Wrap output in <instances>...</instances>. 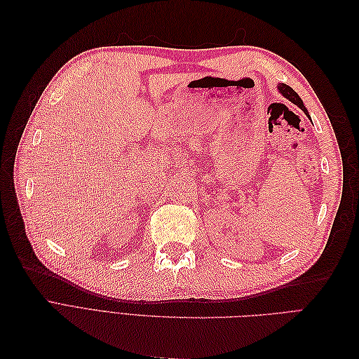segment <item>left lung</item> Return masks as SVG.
<instances>
[{
	"mask_svg": "<svg viewBox=\"0 0 359 359\" xmlns=\"http://www.w3.org/2000/svg\"><path fill=\"white\" fill-rule=\"evenodd\" d=\"M277 90H278V93L285 97V99H287L289 102H292L293 104H297L298 107H301V111H304V114H306L309 118H310V115H309V111L306 109V106H304V103H302V100H301V97L293 91L289 85H286V83H278L277 85Z\"/></svg>",
	"mask_w": 359,
	"mask_h": 359,
	"instance_id": "left-lung-1",
	"label": "left lung"
}]
</instances>
